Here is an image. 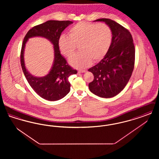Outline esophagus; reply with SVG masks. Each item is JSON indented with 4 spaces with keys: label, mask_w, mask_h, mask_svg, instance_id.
<instances>
[{
    "label": "esophagus",
    "mask_w": 159,
    "mask_h": 159,
    "mask_svg": "<svg viewBox=\"0 0 159 159\" xmlns=\"http://www.w3.org/2000/svg\"><path fill=\"white\" fill-rule=\"evenodd\" d=\"M86 71V70H79L78 71V72L79 73H84Z\"/></svg>",
    "instance_id": "esophagus-1"
}]
</instances>
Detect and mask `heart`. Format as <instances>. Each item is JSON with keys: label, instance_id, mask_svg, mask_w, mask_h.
<instances>
[{"label": "heart", "instance_id": "1", "mask_svg": "<svg viewBox=\"0 0 159 159\" xmlns=\"http://www.w3.org/2000/svg\"><path fill=\"white\" fill-rule=\"evenodd\" d=\"M112 31L106 24L80 22L69 29L68 36L62 34L58 40L61 51L67 57H71L79 45V52L71 60L76 68L86 67L92 60L102 59L107 53L112 42Z\"/></svg>", "mask_w": 159, "mask_h": 159}]
</instances>
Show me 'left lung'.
<instances>
[{
    "label": "left lung",
    "instance_id": "1",
    "mask_svg": "<svg viewBox=\"0 0 159 159\" xmlns=\"http://www.w3.org/2000/svg\"><path fill=\"white\" fill-rule=\"evenodd\" d=\"M104 21L112 31V42L104 58L88 70L94 79L89 84L91 92L102 98H111L121 92L128 83L135 64V49L129 31L108 18Z\"/></svg>",
    "mask_w": 159,
    "mask_h": 159
}]
</instances>
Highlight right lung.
Listing matches in <instances>:
<instances>
[{
  "label": "right lung",
  "mask_w": 159,
  "mask_h": 159,
  "mask_svg": "<svg viewBox=\"0 0 159 159\" xmlns=\"http://www.w3.org/2000/svg\"><path fill=\"white\" fill-rule=\"evenodd\" d=\"M72 23L70 21L49 20L33 27L24 38L20 55L23 73L33 89L40 97L48 101H57L67 95L70 91L68 77L77 72L68 65L67 61L61 55L58 45L61 33ZM35 36L49 39L53 44L54 49V61L52 68L47 75L41 78L32 76L28 72L23 60L25 43L29 38Z\"/></svg>",
  "instance_id": "1"
}]
</instances>
